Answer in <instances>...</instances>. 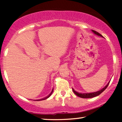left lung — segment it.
<instances>
[{
  "instance_id": "8db88e82",
  "label": "left lung",
  "mask_w": 122,
  "mask_h": 122,
  "mask_svg": "<svg viewBox=\"0 0 122 122\" xmlns=\"http://www.w3.org/2000/svg\"><path fill=\"white\" fill-rule=\"evenodd\" d=\"M92 31V33H93V34H95V35H97L98 36H100V37H103V36L101 35L100 34V33H97V31H96L95 30H91ZM110 81L108 82V84L107 85H106V86H104V88H102V89H100V90L98 91L97 92H91V93H80V92H78L77 91H76L75 89H73V88H72V90L73 91L74 93H75V94H76L77 95V96H79L80 97H81V98H92V97H96V96H98V95H99L100 94H101V93L103 92L105 89L107 88V87L108 86V85L109 83H110Z\"/></svg>"
}]
</instances>
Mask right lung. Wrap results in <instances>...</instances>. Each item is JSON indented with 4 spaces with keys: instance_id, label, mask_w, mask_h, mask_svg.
I'll list each match as a JSON object with an SVG mask.
<instances>
[{
    "instance_id": "add662e5",
    "label": "right lung",
    "mask_w": 122,
    "mask_h": 122,
    "mask_svg": "<svg viewBox=\"0 0 122 122\" xmlns=\"http://www.w3.org/2000/svg\"><path fill=\"white\" fill-rule=\"evenodd\" d=\"M53 89H52V91H51V93H50L49 95H48V96H46V97H45V98H43V99H40V100H37V101H41V100H45V99H47V98H49L50 97V96H51V95L52 94V93H53Z\"/></svg>"
}]
</instances>
